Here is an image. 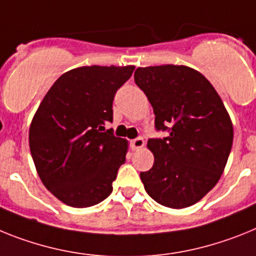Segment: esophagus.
<instances>
[{
  "instance_id": "esophagus-1",
  "label": "esophagus",
  "mask_w": 256,
  "mask_h": 256,
  "mask_svg": "<svg viewBox=\"0 0 256 256\" xmlns=\"http://www.w3.org/2000/svg\"><path fill=\"white\" fill-rule=\"evenodd\" d=\"M130 144H131V148H132L134 150H140V148H143L144 146V139L140 136L135 138V139H132V140L130 142Z\"/></svg>"
}]
</instances>
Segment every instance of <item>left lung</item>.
<instances>
[{
    "instance_id": "8db88e82",
    "label": "left lung",
    "mask_w": 256,
    "mask_h": 256,
    "mask_svg": "<svg viewBox=\"0 0 256 256\" xmlns=\"http://www.w3.org/2000/svg\"><path fill=\"white\" fill-rule=\"evenodd\" d=\"M134 80L154 112V128L166 138L148 140L152 168L140 172L146 193L161 205L184 208L220 179L233 143V126L210 82L186 66L138 68Z\"/></svg>"
}]
</instances>
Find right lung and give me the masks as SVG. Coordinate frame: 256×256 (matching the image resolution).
I'll return each instance as SVG.
<instances>
[{"mask_svg": "<svg viewBox=\"0 0 256 256\" xmlns=\"http://www.w3.org/2000/svg\"><path fill=\"white\" fill-rule=\"evenodd\" d=\"M134 66H80L62 74L36 112L30 148L44 186L72 208H88L112 193L128 142L106 130L113 99Z\"/></svg>", "mask_w": 256, "mask_h": 256, "instance_id": "add662e5", "label": "right lung"}]
</instances>
